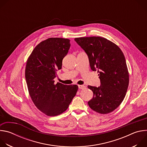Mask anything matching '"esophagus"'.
Wrapping results in <instances>:
<instances>
[{"mask_svg":"<svg viewBox=\"0 0 147 147\" xmlns=\"http://www.w3.org/2000/svg\"><path fill=\"white\" fill-rule=\"evenodd\" d=\"M86 88V87L84 86H83V85H78V88L80 90H84V89H85Z\"/></svg>","mask_w":147,"mask_h":147,"instance_id":"esophagus-1","label":"esophagus"}]
</instances>
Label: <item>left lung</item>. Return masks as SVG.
Masks as SVG:
<instances>
[{
	"label": "left lung",
	"instance_id": "8db88e82",
	"mask_svg": "<svg viewBox=\"0 0 147 147\" xmlns=\"http://www.w3.org/2000/svg\"><path fill=\"white\" fill-rule=\"evenodd\" d=\"M87 53L91 69L98 70L100 81L98 87L88 86L94 97L88 102L91 109L107 114L115 110L126 94L129 74L123 53L109 40L100 36L74 39Z\"/></svg>",
	"mask_w": 147,
	"mask_h": 147
}]
</instances>
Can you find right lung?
<instances>
[{"mask_svg":"<svg viewBox=\"0 0 147 147\" xmlns=\"http://www.w3.org/2000/svg\"><path fill=\"white\" fill-rule=\"evenodd\" d=\"M70 40L50 38L34 49L26 67V80L31 99L36 108L49 116L67 110L78 90L77 85L55 84L56 71L70 47Z\"/></svg>","mask_w":147,"mask_h":147,"instance_id":"1","label":"right lung"}]
</instances>
